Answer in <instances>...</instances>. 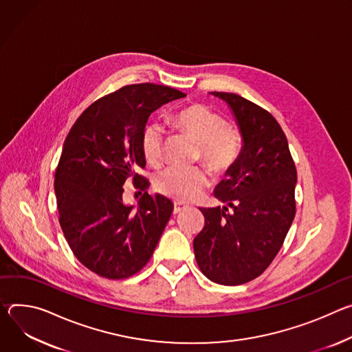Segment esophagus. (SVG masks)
Returning a JSON list of instances; mask_svg holds the SVG:
<instances>
[{
    "label": "esophagus",
    "instance_id": "34e87169",
    "mask_svg": "<svg viewBox=\"0 0 352 352\" xmlns=\"http://www.w3.org/2000/svg\"><path fill=\"white\" fill-rule=\"evenodd\" d=\"M188 206L187 204H184V203H182V201H175V208H173V214H179V212H182L183 210H186Z\"/></svg>",
    "mask_w": 352,
    "mask_h": 352
}]
</instances>
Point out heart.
Masks as SVG:
<instances>
[{"mask_svg": "<svg viewBox=\"0 0 352 352\" xmlns=\"http://www.w3.org/2000/svg\"><path fill=\"white\" fill-rule=\"evenodd\" d=\"M175 123L200 142L201 156L215 170H226L241 151L239 131L225 124L222 117L204 104H192L182 109L173 116ZM164 127L160 123H149L141 135V151L149 164L162 160ZM210 175L203 166L180 168L168 166L156 172L153 177L155 188L166 196L188 201L199 197L208 186Z\"/></svg>", "mask_w": 352, "mask_h": 352, "instance_id": "obj_1", "label": "heart"}]
</instances>
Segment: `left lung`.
Masks as SVG:
<instances>
[{"mask_svg":"<svg viewBox=\"0 0 352 352\" xmlns=\"http://www.w3.org/2000/svg\"><path fill=\"white\" fill-rule=\"evenodd\" d=\"M229 107L242 148L214 188L230 206L200 208L206 225L194 238V256L203 274L222 285L258 277L280 252L295 217L296 169L287 137L268 111L245 98L210 92Z\"/></svg>","mask_w":352,"mask_h":352,"instance_id":"left-lung-1","label":"left lung"}]
</instances>
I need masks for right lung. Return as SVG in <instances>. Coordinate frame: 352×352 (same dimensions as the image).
<instances>
[{
    "label": "right lung",
    "mask_w": 352,
    "mask_h": 352,
    "mask_svg": "<svg viewBox=\"0 0 352 352\" xmlns=\"http://www.w3.org/2000/svg\"><path fill=\"white\" fill-rule=\"evenodd\" d=\"M186 95L169 87H124L91 104L63 145L54 192L60 225L75 257L95 274L127 278L151 258L172 215L173 203L145 191L137 211L123 201L129 177L141 190L149 182L141 135L148 117Z\"/></svg>",
    "instance_id": "1"
}]
</instances>
